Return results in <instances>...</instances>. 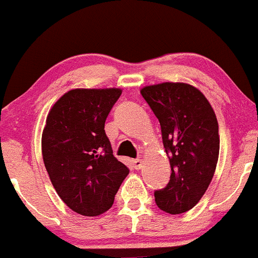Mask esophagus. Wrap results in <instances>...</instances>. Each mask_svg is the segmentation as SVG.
Segmentation results:
<instances>
[{"instance_id":"esophagus-1","label":"esophagus","mask_w":258,"mask_h":258,"mask_svg":"<svg viewBox=\"0 0 258 258\" xmlns=\"http://www.w3.org/2000/svg\"><path fill=\"white\" fill-rule=\"evenodd\" d=\"M133 165H134V168L137 170L142 169L143 168V160L142 159H135V160H133Z\"/></svg>"}]
</instances>
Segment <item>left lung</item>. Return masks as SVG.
<instances>
[{"instance_id": "1", "label": "left lung", "mask_w": 258, "mask_h": 258, "mask_svg": "<svg viewBox=\"0 0 258 258\" xmlns=\"http://www.w3.org/2000/svg\"><path fill=\"white\" fill-rule=\"evenodd\" d=\"M140 93L159 119L171 168L155 203L168 214H182L201 200L214 177L220 151L216 114L203 92L187 83L151 84Z\"/></svg>"}]
</instances>
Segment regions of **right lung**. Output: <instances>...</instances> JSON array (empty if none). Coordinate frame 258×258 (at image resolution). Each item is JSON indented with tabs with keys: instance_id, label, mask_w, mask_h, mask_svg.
<instances>
[{
	"instance_id": "right-lung-1",
	"label": "right lung",
	"mask_w": 258,
	"mask_h": 258,
	"mask_svg": "<svg viewBox=\"0 0 258 258\" xmlns=\"http://www.w3.org/2000/svg\"><path fill=\"white\" fill-rule=\"evenodd\" d=\"M120 88H76L52 105L42 133V156L63 203L83 216H99L129 174L113 155L105 119Z\"/></svg>"
}]
</instances>
